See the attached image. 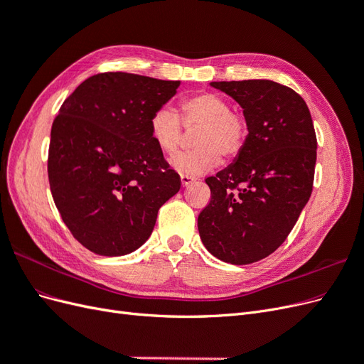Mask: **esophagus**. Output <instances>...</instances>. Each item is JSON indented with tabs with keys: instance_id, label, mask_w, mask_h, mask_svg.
Instances as JSON below:
<instances>
[{
	"instance_id": "obj_1",
	"label": "esophagus",
	"mask_w": 364,
	"mask_h": 364,
	"mask_svg": "<svg viewBox=\"0 0 364 364\" xmlns=\"http://www.w3.org/2000/svg\"><path fill=\"white\" fill-rule=\"evenodd\" d=\"M196 181V178H193V176H188V174H181V182H182V186H188L190 183H193Z\"/></svg>"
}]
</instances>
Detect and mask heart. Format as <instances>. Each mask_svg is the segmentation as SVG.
Wrapping results in <instances>:
<instances>
[{
    "label": "heart",
    "mask_w": 364,
    "mask_h": 364,
    "mask_svg": "<svg viewBox=\"0 0 364 364\" xmlns=\"http://www.w3.org/2000/svg\"><path fill=\"white\" fill-rule=\"evenodd\" d=\"M196 130V150L181 153L171 159V167L188 176H199L215 168L220 153L234 158L243 149L246 119L230 109V105L213 92L186 97L179 105V115L168 107H159L150 118V136L165 155H174L183 142V128Z\"/></svg>",
    "instance_id": "heart-1"
}]
</instances>
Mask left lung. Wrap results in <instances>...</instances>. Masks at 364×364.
Listing matches in <instances>:
<instances>
[{"label":"left lung","instance_id":"obj_1","mask_svg":"<svg viewBox=\"0 0 364 364\" xmlns=\"http://www.w3.org/2000/svg\"><path fill=\"white\" fill-rule=\"evenodd\" d=\"M243 107L249 134L234 162L205 182L211 200L197 218L203 246L225 262H257L277 250L310 199L317 139L291 87L272 80L211 82Z\"/></svg>","mask_w":364,"mask_h":364}]
</instances>
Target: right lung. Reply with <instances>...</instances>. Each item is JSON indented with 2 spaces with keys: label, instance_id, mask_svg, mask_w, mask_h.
I'll return each instance as SVG.
<instances>
[{
  "label": "right lung",
  "instance_id": "add662e5",
  "mask_svg": "<svg viewBox=\"0 0 364 364\" xmlns=\"http://www.w3.org/2000/svg\"><path fill=\"white\" fill-rule=\"evenodd\" d=\"M181 82L129 73L95 74L54 118L48 181L73 237L102 257L146 243L159 208L181 190L150 136V118Z\"/></svg>",
  "mask_w": 364,
  "mask_h": 364
}]
</instances>
